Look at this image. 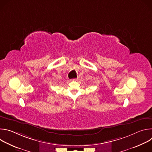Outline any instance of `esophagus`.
Instances as JSON below:
<instances>
[{
  "label": "esophagus",
  "mask_w": 152,
  "mask_h": 152,
  "mask_svg": "<svg viewBox=\"0 0 152 152\" xmlns=\"http://www.w3.org/2000/svg\"><path fill=\"white\" fill-rule=\"evenodd\" d=\"M77 80V79H72V81H76V80Z\"/></svg>",
  "instance_id": "esophagus-1"
}]
</instances>
